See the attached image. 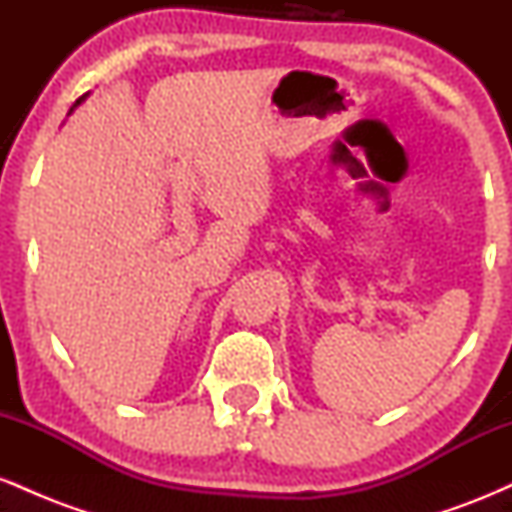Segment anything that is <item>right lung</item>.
Segmentation results:
<instances>
[{
  "instance_id": "right-lung-1",
  "label": "right lung",
  "mask_w": 512,
  "mask_h": 512,
  "mask_svg": "<svg viewBox=\"0 0 512 512\" xmlns=\"http://www.w3.org/2000/svg\"><path fill=\"white\" fill-rule=\"evenodd\" d=\"M81 101H84V96H81V98H79V101H76V103H74V105H79V103H81Z\"/></svg>"
}]
</instances>
